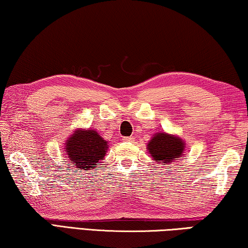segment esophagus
Wrapping results in <instances>:
<instances>
[{"mask_svg": "<svg viewBox=\"0 0 248 248\" xmlns=\"http://www.w3.org/2000/svg\"><path fill=\"white\" fill-rule=\"evenodd\" d=\"M125 142H132V140H134V137L133 136H129V137H124L123 139Z\"/></svg>", "mask_w": 248, "mask_h": 248, "instance_id": "esophagus-1", "label": "esophagus"}]
</instances>
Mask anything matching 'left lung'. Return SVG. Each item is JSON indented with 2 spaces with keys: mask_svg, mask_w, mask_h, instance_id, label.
<instances>
[{
  "mask_svg": "<svg viewBox=\"0 0 248 248\" xmlns=\"http://www.w3.org/2000/svg\"><path fill=\"white\" fill-rule=\"evenodd\" d=\"M146 147L154 161L163 165H169L184 153L185 143L181 137L167 134L165 132H158L155 133Z\"/></svg>",
  "mask_w": 248,
  "mask_h": 248,
  "instance_id": "left-lung-1",
  "label": "left lung"
}]
</instances>
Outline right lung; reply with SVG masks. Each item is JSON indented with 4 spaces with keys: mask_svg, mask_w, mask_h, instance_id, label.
Returning a JSON list of instances; mask_svg holds the SVG:
<instances>
[{
    "mask_svg": "<svg viewBox=\"0 0 248 248\" xmlns=\"http://www.w3.org/2000/svg\"><path fill=\"white\" fill-rule=\"evenodd\" d=\"M108 142L95 129H75L65 142V154L68 166L89 170L96 167V163L104 158Z\"/></svg>",
    "mask_w": 248,
    "mask_h": 248,
    "instance_id": "add662e5",
    "label": "right lung"
}]
</instances>
